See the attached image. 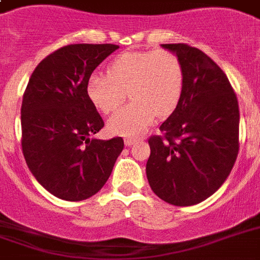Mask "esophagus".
Instances as JSON below:
<instances>
[{"label": "esophagus", "mask_w": 260, "mask_h": 260, "mask_svg": "<svg viewBox=\"0 0 260 260\" xmlns=\"http://www.w3.org/2000/svg\"><path fill=\"white\" fill-rule=\"evenodd\" d=\"M124 143H125V146H132V144H135V143H136V139L126 138L125 140H124Z\"/></svg>", "instance_id": "34e87169"}]
</instances>
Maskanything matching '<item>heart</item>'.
Returning a JSON list of instances; mask_svg holds the SVG:
<instances>
[{
    "instance_id": "b5f03b06",
    "label": "heart",
    "mask_w": 260,
    "mask_h": 260,
    "mask_svg": "<svg viewBox=\"0 0 260 260\" xmlns=\"http://www.w3.org/2000/svg\"><path fill=\"white\" fill-rule=\"evenodd\" d=\"M87 95L102 113H112L128 95L132 101L109 118L110 132L139 136L154 121L177 108L183 90V69L177 55L167 50L131 51L108 64V75H91Z\"/></svg>"
}]
</instances>
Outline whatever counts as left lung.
Wrapping results in <instances>:
<instances>
[{
	"label": "left lung",
	"instance_id": "obj_1",
	"mask_svg": "<svg viewBox=\"0 0 260 260\" xmlns=\"http://www.w3.org/2000/svg\"><path fill=\"white\" fill-rule=\"evenodd\" d=\"M183 69L177 108L148 139L146 173L151 189L175 206L210 197L230 175L239 154V104L224 71L183 43L162 44Z\"/></svg>",
	"mask_w": 260,
	"mask_h": 260
}]
</instances>
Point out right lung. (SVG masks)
<instances>
[{
	"label": "right lung",
	"instance_id": "right-lung-1",
	"mask_svg": "<svg viewBox=\"0 0 260 260\" xmlns=\"http://www.w3.org/2000/svg\"><path fill=\"white\" fill-rule=\"evenodd\" d=\"M116 44H69L43 59L22 95L21 147L30 173L52 196L82 201L105 185L122 138L93 139L104 120L87 81Z\"/></svg>",
	"mask_w": 260,
	"mask_h": 260
}]
</instances>
